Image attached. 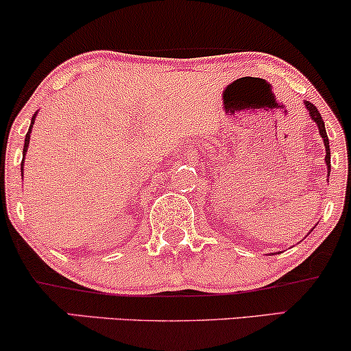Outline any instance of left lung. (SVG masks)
Returning <instances> with one entry per match:
<instances>
[{
	"label": "left lung",
	"mask_w": 351,
	"mask_h": 351,
	"mask_svg": "<svg viewBox=\"0 0 351 351\" xmlns=\"http://www.w3.org/2000/svg\"><path fill=\"white\" fill-rule=\"evenodd\" d=\"M304 106H305V108H307L310 119H312L313 122H315V125L318 127V134H320L322 140H324V145H325V165H327L328 176H330V168H332V167H330V143H328L327 130H325V123H324V120H322V115H320V112H318V108L313 106L312 102H307V100H305ZM312 231H313V228H312Z\"/></svg>",
	"instance_id": "1"
}]
</instances>
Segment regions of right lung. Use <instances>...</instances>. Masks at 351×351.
Returning <instances> with one entry per match:
<instances>
[{
    "instance_id": "add662e5",
    "label": "right lung",
    "mask_w": 351,
    "mask_h": 351,
    "mask_svg": "<svg viewBox=\"0 0 351 351\" xmlns=\"http://www.w3.org/2000/svg\"><path fill=\"white\" fill-rule=\"evenodd\" d=\"M36 115H38V112H36V114L33 115V119H31L29 130H27V134H26V138H24V148H23V162H21V170H23V165H24V158H26V152H27V147H29V138H31V132H33V125H34ZM21 173H23V171H21Z\"/></svg>"
}]
</instances>
